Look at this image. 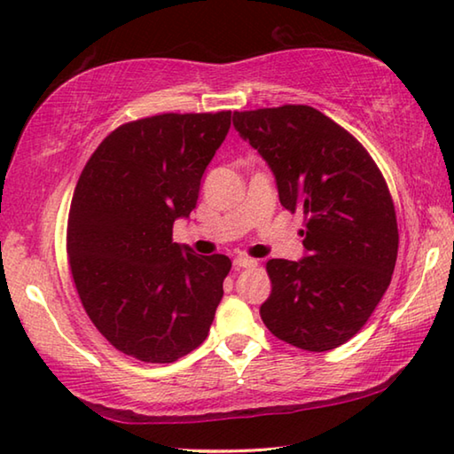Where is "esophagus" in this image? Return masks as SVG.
<instances>
[{"mask_svg":"<svg viewBox=\"0 0 454 454\" xmlns=\"http://www.w3.org/2000/svg\"><path fill=\"white\" fill-rule=\"evenodd\" d=\"M256 264L258 262H256L254 258H248V256H244V254L234 258V268H236V270H240V268H254Z\"/></svg>","mask_w":454,"mask_h":454,"instance_id":"1","label":"esophagus"}]
</instances>
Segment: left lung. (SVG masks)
I'll return each mask as SVG.
<instances>
[{"mask_svg":"<svg viewBox=\"0 0 454 454\" xmlns=\"http://www.w3.org/2000/svg\"><path fill=\"white\" fill-rule=\"evenodd\" d=\"M234 128L272 168L280 204L304 214L301 262L272 258L266 328L292 347L348 342L387 292L398 252L395 202L371 153L310 106L234 112Z\"/></svg>","mask_w":454,"mask_h":454,"instance_id":"8db88e82","label":"left lung"}]
</instances>
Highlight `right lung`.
Instances as JSON below:
<instances>
[{
    "label": "right lung",
    "mask_w": 454,
    "mask_h": 454,
    "mask_svg": "<svg viewBox=\"0 0 454 454\" xmlns=\"http://www.w3.org/2000/svg\"><path fill=\"white\" fill-rule=\"evenodd\" d=\"M232 112L158 114L121 124L91 153L67 216V262L83 310L114 348L174 363L198 348L232 268L172 240Z\"/></svg>",
    "instance_id": "right-lung-1"
}]
</instances>
